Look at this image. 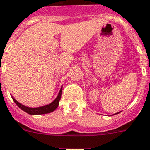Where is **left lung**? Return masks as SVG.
Masks as SVG:
<instances>
[{
	"instance_id": "1",
	"label": "left lung",
	"mask_w": 150,
	"mask_h": 150,
	"mask_svg": "<svg viewBox=\"0 0 150 150\" xmlns=\"http://www.w3.org/2000/svg\"><path fill=\"white\" fill-rule=\"evenodd\" d=\"M117 113H119V112H117Z\"/></svg>"
}]
</instances>
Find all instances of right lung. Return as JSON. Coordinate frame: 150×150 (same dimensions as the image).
<instances>
[{"label":"right lung","instance_id":"obj_1","mask_svg":"<svg viewBox=\"0 0 150 150\" xmlns=\"http://www.w3.org/2000/svg\"><path fill=\"white\" fill-rule=\"evenodd\" d=\"M62 87L60 89L59 91V93L58 95V96L56 97V98L54 99L52 103H51L48 105H44V106H40V107H36V108H31L28 107V106H25V105H23V104H21L16 101L13 97H11L12 99L14 100V102L16 103V104L18 105V107L20 108L21 110H23V111H25V112H27L30 115H40V114H46V113H49V112H53L54 110H55L58 105H59V100L61 98V96H62Z\"/></svg>","mask_w":150,"mask_h":150}]
</instances>
